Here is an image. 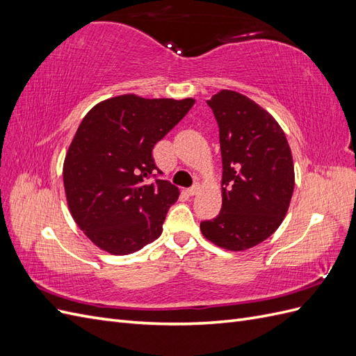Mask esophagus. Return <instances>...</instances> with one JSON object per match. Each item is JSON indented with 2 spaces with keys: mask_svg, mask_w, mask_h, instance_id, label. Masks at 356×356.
I'll list each match as a JSON object with an SVG mask.
<instances>
[{
  "mask_svg": "<svg viewBox=\"0 0 356 356\" xmlns=\"http://www.w3.org/2000/svg\"><path fill=\"white\" fill-rule=\"evenodd\" d=\"M199 184H195V186H191L190 188H187V193H188V196H195L196 195V193L199 191Z\"/></svg>",
  "mask_w": 356,
  "mask_h": 356,
  "instance_id": "34e87169",
  "label": "esophagus"
}]
</instances>
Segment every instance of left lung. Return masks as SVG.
I'll list each match as a JSON object with an SVG mask.
<instances>
[{
	"label": "left lung",
	"mask_w": 356,
	"mask_h": 356,
	"mask_svg": "<svg viewBox=\"0 0 356 356\" xmlns=\"http://www.w3.org/2000/svg\"><path fill=\"white\" fill-rule=\"evenodd\" d=\"M208 105L220 127L222 207L200 230L224 250L243 251L284 221L294 191L293 154L281 126L245 95L221 90Z\"/></svg>",
	"instance_id": "obj_1"
}]
</instances>
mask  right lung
I'll return each mask as SVG.
<instances>
[{
  "instance_id": "add662e5",
  "label": "right lung",
  "mask_w": 356,
  "mask_h": 356,
  "mask_svg": "<svg viewBox=\"0 0 356 356\" xmlns=\"http://www.w3.org/2000/svg\"><path fill=\"white\" fill-rule=\"evenodd\" d=\"M195 99L122 95L86 114L63 163L74 221L101 250L127 255L156 241L179 191L160 179L154 145Z\"/></svg>"
}]
</instances>
